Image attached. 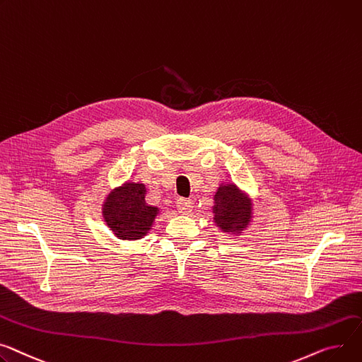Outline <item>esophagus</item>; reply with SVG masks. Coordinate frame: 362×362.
Returning <instances> with one entry per match:
<instances>
[{"instance_id":"34e87169","label":"esophagus","mask_w":362,"mask_h":362,"mask_svg":"<svg viewBox=\"0 0 362 362\" xmlns=\"http://www.w3.org/2000/svg\"><path fill=\"white\" fill-rule=\"evenodd\" d=\"M176 208L180 214H190L192 208H194V202H192L190 199H179L176 202Z\"/></svg>"}]
</instances>
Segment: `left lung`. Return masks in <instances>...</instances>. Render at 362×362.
<instances>
[{
  "mask_svg": "<svg viewBox=\"0 0 362 362\" xmlns=\"http://www.w3.org/2000/svg\"><path fill=\"white\" fill-rule=\"evenodd\" d=\"M214 221L224 233H242L252 220V202L235 185H221L214 197Z\"/></svg>",
  "mask_w": 362,
  "mask_h": 362,
  "instance_id": "8db88e82",
  "label": "left lung"
}]
</instances>
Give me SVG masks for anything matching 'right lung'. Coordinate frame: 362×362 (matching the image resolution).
<instances>
[{
	"instance_id": "right-lung-1",
	"label": "right lung",
	"mask_w": 362,
	"mask_h": 362,
	"mask_svg": "<svg viewBox=\"0 0 362 362\" xmlns=\"http://www.w3.org/2000/svg\"><path fill=\"white\" fill-rule=\"evenodd\" d=\"M144 183L127 182L113 189L103 204V218L113 234L122 240H138L151 230L158 208L146 202Z\"/></svg>"
}]
</instances>
